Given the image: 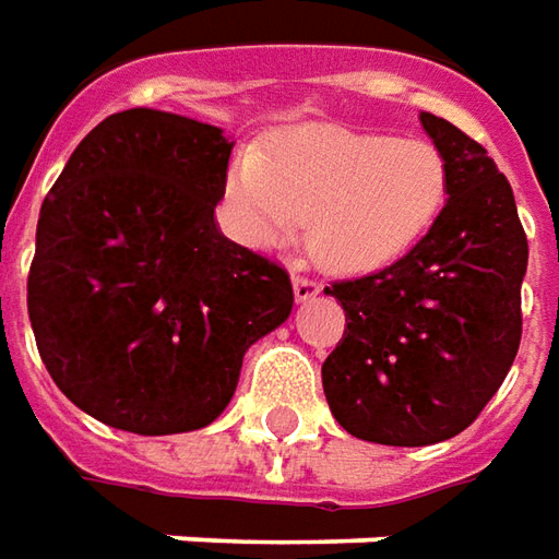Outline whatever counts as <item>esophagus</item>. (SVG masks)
I'll return each mask as SVG.
<instances>
[{"instance_id": "obj_1", "label": "esophagus", "mask_w": 559, "mask_h": 559, "mask_svg": "<svg viewBox=\"0 0 559 559\" xmlns=\"http://www.w3.org/2000/svg\"><path fill=\"white\" fill-rule=\"evenodd\" d=\"M292 288H295V298L298 301H310V298H317L320 295V283L317 280H310V276H292Z\"/></svg>"}]
</instances>
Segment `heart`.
Listing matches in <instances>:
<instances>
[{
    "instance_id": "obj_1",
    "label": "heart",
    "mask_w": 559,
    "mask_h": 559,
    "mask_svg": "<svg viewBox=\"0 0 559 559\" xmlns=\"http://www.w3.org/2000/svg\"><path fill=\"white\" fill-rule=\"evenodd\" d=\"M230 202L258 249L286 246L307 224V252L332 273H372L428 234L449 197V166L428 141L313 129L261 163L230 171Z\"/></svg>"
}]
</instances>
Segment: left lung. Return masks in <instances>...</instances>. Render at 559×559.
I'll return each mask as SVG.
<instances>
[{"label":"left lung","instance_id":"8db88e82","mask_svg":"<svg viewBox=\"0 0 559 559\" xmlns=\"http://www.w3.org/2000/svg\"><path fill=\"white\" fill-rule=\"evenodd\" d=\"M421 126L449 166V200L409 254L325 286L344 338L323 362L338 425L381 445L443 443L477 421L520 347L530 242L486 150L440 116Z\"/></svg>","mask_w":559,"mask_h":559}]
</instances>
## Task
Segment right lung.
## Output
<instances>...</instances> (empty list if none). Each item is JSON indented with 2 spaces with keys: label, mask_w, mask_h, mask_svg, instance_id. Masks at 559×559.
<instances>
[{
  "label": "right lung",
  "mask_w": 559,
  "mask_h": 559,
  "mask_svg": "<svg viewBox=\"0 0 559 559\" xmlns=\"http://www.w3.org/2000/svg\"><path fill=\"white\" fill-rule=\"evenodd\" d=\"M234 141L134 107L48 190L26 310L48 376L110 428L163 437L227 409L242 357L292 313L288 273L218 230Z\"/></svg>",
  "instance_id": "add662e5"
}]
</instances>
